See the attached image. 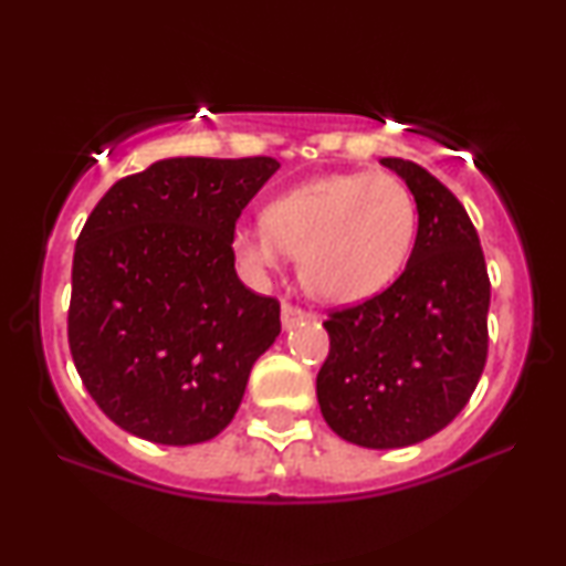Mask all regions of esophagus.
<instances>
[{
  "label": "esophagus",
  "mask_w": 566,
  "mask_h": 566,
  "mask_svg": "<svg viewBox=\"0 0 566 566\" xmlns=\"http://www.w3.org/2000/svg\"><path fill=\"white\" fill-rule=\"evenodd\" d=\"M306 316H308L306 308H301V306H296V304H289V301H285L283 308H281V322H283V329L296 327V324H298V322H304Z\"/></svg>",
  "instance_id": "obj_1"
}]
</instances>
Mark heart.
<instances>
[{
  "instance_id": "heart-1",
  "label": "heart",
  "mask_w": 566,
  "mask_h": 566,
  "mask_svg": "<svg viewBox=\"0 0 566 566\" xmlns=\"http://www.w3.org/2000/svg\"><path fill=\"white\" fill-rule=\"evenodd\" d=\"M262 221L231 237L247 273L260 281L293 252L314 296L355 304L399 275L415 242L417 206L391 175H324L277 192Z\"/></svg>"
}]
</instances>
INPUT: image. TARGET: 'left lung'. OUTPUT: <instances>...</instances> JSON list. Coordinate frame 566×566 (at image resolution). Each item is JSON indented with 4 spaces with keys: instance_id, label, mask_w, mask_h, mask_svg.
Instances as JSON below:
<instances>
[{
    "instance_id": "left-lung-1",
    "label": "left lung",
    "mask_w": 566,
    "mask_h": 566,
    "mask_svg": "<svg viewBox=\"0 0 566 566\" xmlns=\"http://www.w3.org/2000/svg\"><path fill=\"white\" fill-rule=\"evenodd\" d=\"M381 165L412 190L417 239L389 289L329 312L316 399L339 438L405 448L443 430L482 378L490 275L459 198L415 161L386 157Z\"/></svg>"
}]
</instances>
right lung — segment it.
I'll return each instance as SVG.
<instances>
[{
    "mask_svg": "<svg viewBox=\"0 0 566 566\" xmlns=\"http://www.w3.org/2000/svg\"><path fill=\"white\" fill-rule=\"evenodd\" d=\"M273 157L161 159L99 198L76 239L69 350L90 397L130 436L192 446L219 436L281 304L237 277V219Z\"/></svg>",
    "mask_w": 566,
    "mask_h": 566,
    "instance_id": "add662e5",
    "label": "right lung"
}]
</instances>
